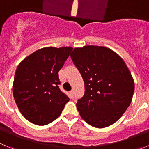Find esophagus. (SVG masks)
<instances>
[{
	"label": "esophagus",
	"mask_w": 149,
	"mask_h": 149,
	"mask_svg": "<svg viewBox=\"0 0 149 149\" xmlns=\"http://www.w3.org/2000/svg\"><path fill=\"white\" fill-rule=\"evenodd\" d=\"M70 93H71V95H72V98H74V90H71Z\"/></svg>",
	"instance_id": "esophagus-1"
}]
</instances>
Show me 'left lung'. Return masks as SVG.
I'll use <instances>...</instances> for the list:
<instances>
[{
  "instance_id": "left-lung-1",
  "label": "left lung",
  "mask_w": 149,
  "mask_h": 149,
  "mask_svg": "<svg viewBox=\"0 0 149 149\" xmlns=\"http://www.w3.org/2000/svg\"><path fill=\"white\" fill-rule=\"evenodd\" d=\"M72 53L85 86L76 104L80 115L93 127L111 125L132 101L134 82L128 68L116 52L103 46L75 48Z\"/></svg>"
}]
</instances>
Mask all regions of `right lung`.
<instances>
[{
  "mask_svg": "<svg viewBox=\"0 0 149 149\" xmlns=\"http://www.w3.org/2000/svg\"><path fill=\"white\" fill-rule=\"evenodd\" d=\"M71 47H46L35 51L18 65L13 96L21 113L29 122L45 125L61 114L68 96L60 89L58 72L68 59Z\"/></svg>",
  "mask_w": 149,
  "mask_h": 149,
  "instance_id": "add662e5",
  "label": "right lung"
}]
</instances>
